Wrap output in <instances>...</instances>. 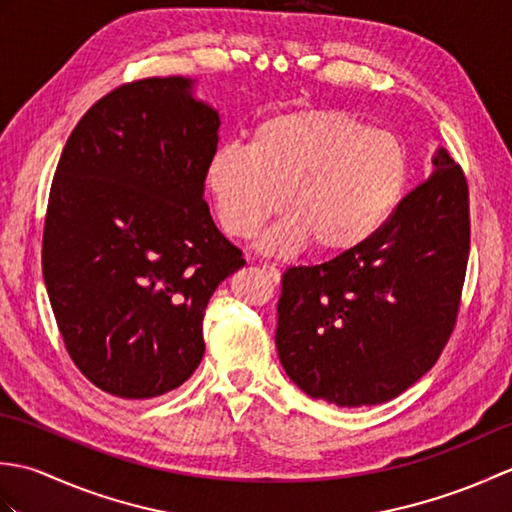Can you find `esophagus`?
I'll use <instances>...</instances> for the list:
<instances>
[{
    "label": "esophagus",
    "instance_id": "34e87169",
    "mask_svg": "<svg viewBox=\"0 0 512 512\" xmlns=\"http://www.w3.org/2000/svg\"><path fill=\"white\" fill-rule=\"evenodd\" d=\"M262 270H264V275L273 281V284H279L281 281V270L279 268H275L273 264H262Z\"/></svg>",
    "mask_w": 512,
    "mask_h": 512
}]
</instances>
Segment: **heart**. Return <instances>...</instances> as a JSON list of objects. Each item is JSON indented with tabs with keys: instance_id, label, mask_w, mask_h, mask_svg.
I'll use <instances>...</instances> for the list:
<instances>
[{
	"instance_id": "heart-1",
	"label": "heart",
	"mask_w": 512,
	"mask_h": 512,
	"mask_svg": "<svg viewBox=\"0 0 512 512\" xmlns=\"http://www.w3.org/2000/svg\"><path fill=\"white\" fill-rule=\"evenodd\" d=\"M409 173V151L394 132L341 110L301 107L257 123L248 147H217L204 187L228 235H257L284 195L290 215L262 237L266 253L312 246L321 257H339L389 222Z\"/></svg>"
}]
</instances>
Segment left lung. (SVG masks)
<instances>
[{
    "label": "left lung",
    "instance_id": "1",
    "mask_svg": "<svg viewBox=\"0 0 512 512\" xmlns=\"http://www.w3.org/2000/svg\"><path fill=\"white\" fill-rule=\"evenodd\" d=\"M433 165L369 242L281 277L279 361L308 396L380 405L449 343L471 250L469 182L444 149Z\"/></svg>",
    "mask_w": 512,
    "mask_h": 512
}]
</instances>
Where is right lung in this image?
<instances>
[{
	"label": "right lung",
	"mask_w": 512,
	"mask_h": 512,
	"mask_svg": "<svg viewBox=\"0 0 512 512\" xmlns=\"http://www.w3.org/2000/svg\"><path fill=\"white\" fill-rule=\"evenodd\" d=\"M217 127L189 79L149 76L96 101L61 151L43 281L65 350L107 394L180 387L204 356L206 303L246 264L202 198Z\"/></svg>",
	"instance_id": "right-lung-1"
}]
</instances>
